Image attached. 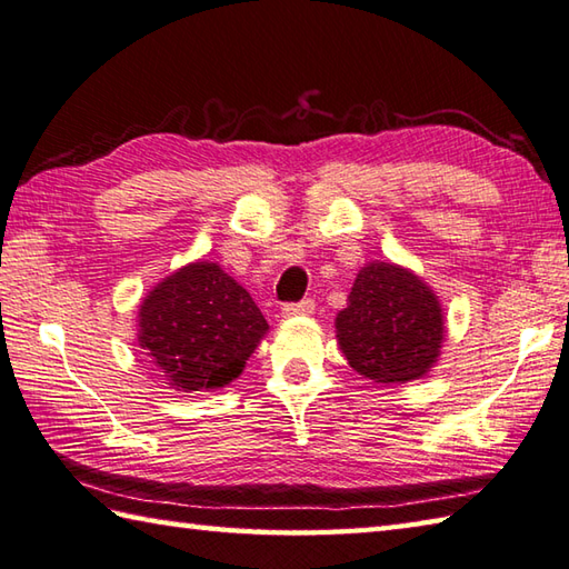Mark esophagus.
Returning a JSON list of instances; mask_svg holds the SVG:
<instances>
[{"mask_svg":"<svg viewBox=\"0 0 569 569\" xmlns=\"http://www.w3.org/2000/svg\"><path fill=\"white\" fill-rule=\"evenodd\" d=\"M316 310V300L313 298H303L298 303H286L283 306V316L293 318V316H310Z\"/></svg>","mask_w":569,"mask_h":569,"instance_id":"esophagus-1","label":"esophagus"}]
</instances>
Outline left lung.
Masks as SVG:
<instances>
[{
  "instance_id": "8db88e82",
  "label": "left lung",
  "mask_w": 569,
  "mask_h": 569,
  "mask_svg": "<svg viewBox=\"0 0 569 569\" xmlns=\"http://www.w3.org/2000/svg\"><path fill=\"white\" fill-rule=\"evenodd\" d=\"M336 328L345 358L375 382H409L427 375L443 340L437 296L392 263L365 266Z\"/></svg>"
}]
</instances>
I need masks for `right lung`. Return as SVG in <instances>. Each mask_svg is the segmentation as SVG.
I'll return each instance as SVG.
<instances>
[{
	"mask_svg": "<svg viewBox=\"0 0 569 569\" xmlns=\"http://www.w3.org/2000/svg\"><path fill=\"white\" fill-rule=\"evenodd\" d=\"M266 330L251 296L207 261L164 278L140 306V348L182 392L229 385Z\"/></svg>",
	"mask_w": 569,
	"mask_h": 569,
	"instance_id": "right-lung-1",
	"label": "right lung"
}]
</instances>
